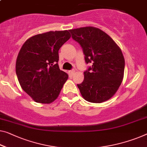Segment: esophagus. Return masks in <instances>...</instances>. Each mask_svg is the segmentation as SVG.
I'll return each mask as SVG.
<instances>
[{
    "mask_svg": "<svg viewBox=\"0 0 147 147\" xmlns=\"http://www.w3.org/2000/svg\"><path fill=\"white\" fill-rule=\"evenodd\" d=\"M69 73L70 76H73V74H74V70H71V71H69Z\"/></svg>",
    "mask_w": 147,
    "mask_h": 147,
    "instance_id": "obj_1",
    "label": "esophagus"
}]
</instances>
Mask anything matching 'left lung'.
<instances>
[{
	"label": "left lung",
	"instance_id": "left-lung-1",
	"mask_svg": "<svg viewBox=\"0 0 147 147\" xmlns=\"http://www.w3.org/2000/svg\"><path fill=\"white\" fill-rule=\"evenodd\" d=\"M72 38L79 43L85 62L92 63L77 84L86 101L102 103L115 94L122 82L125 59L121 50L106 33L94 27L70 30Z\"/></svg>",
	"mask_w": 147,
	"mask_h": 147
}]
</instances>
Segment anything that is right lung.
<instances>
[{
	"instance_id": "right-lung-1",
	"label": "right lung",
	"mask_w": 147,
	"mask_h": 147,
	"mask_svg": "<svg viewBox=\"0 0 147 147\" xmlns=\"http://www.w3.org/2000/svg\"><path fill=\"white\" fill-rule=\"evenodd\" d=\"M70 38L68 30L51 31L31 37L22 47L16 59V75L22 88L35 102H53L68 79L58 61L59 50Z\"/></svg>"
}]
</instances>
